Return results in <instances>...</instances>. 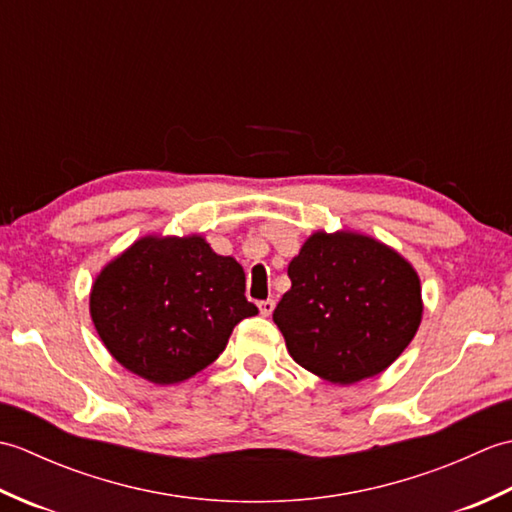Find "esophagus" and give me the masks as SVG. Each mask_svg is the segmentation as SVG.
Returning <instances> with one entry per match:
<instances>
[{
  "label": "esophagus",
  "instance_id": "1",
  "mask_svg": "<svg viewBox=\"0 0 512 512\" xmlns=\"http://www.w3.org/2000/svg\"><path fill=\"white\" fill-rule=\"evenodd\" d=\"M273 310H275V301L273 299L259 301V312H262L264 317H268V314H273Z\"/></svg>",
  "mask_w": 512,
  "mask_h": 512
}]
</instances>
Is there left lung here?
I'll return each instance as SVG.
<instances>
[{"label":"left lung","mask_w":512,"mask_h":512,"mask_svg":"<svg viewBox=\"0 0 512 512\" xmlns=\"http://www.w3.org/2000/svg\"><path fill=\"white\" fill-rule=\"evenodd\" d=\"M288 277L273 321L290 356L328 383L354 385L385 372L418 332V273L374 237L317 231L288 264Z\"/></svg>","instance_id":"left-lung-1"}]
</instances>
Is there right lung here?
<instances>
[{
    "label": "right lung",
    "mask_w": 512,
    "mask_h": 512,
    "mask_svg": "<svg viewBox=\"0 0 512 512\" xmlns=\"http://www.w3.org/2000/svg\"><path fill=\"white\" fill-rule=\"evenodd\" d=\"M246 275L202 235H147L107 264L90 314L107 350L156 385L182 383L224 352L235 325L255 317Z\"/></svg>",
    "instance_id": "1"
}]
</instances>
